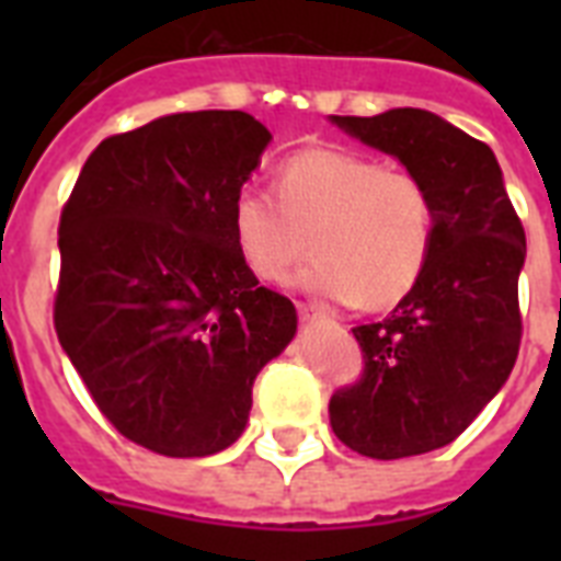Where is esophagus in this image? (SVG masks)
Listing matches in <instances>:
<instances>
[{"mask_svg": "<svg viewBox=\"0 0 561 561\" xmlns=\"http://www.w3.org/2000/svg\"><path fill=\"white\" fill-rule=\"evenodd\" d=\"M297 311L302 320H308V323H314V320H325V314L320 311V308L308 306V302H297Z\"/></svg>", "mask_w": 561, "mask_h": 561, "instance_id": "34e87169", "label": "esophagus"}]
</instances>
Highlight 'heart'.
<instances>
[{
	"label": "heart",
	"mask_w": 561,
	"mask_h": 561,
	"mask_svg": "<svg viewBox=\"0 0 561 561\" xmlns=\"http://www.w3.org/2000/svg\"><path fill=\"white\" fill-rule=\"evenodd\" d=\"M232 241L247 271L282 282L306 253L299 285L329 302L396 306L416 288L436 238V201L416 171L367 153L311 148L282 162L276 194L238 188Z\"/></svg>",
	"instance_id": "1"
}]
</instances>
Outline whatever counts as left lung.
<instances>
[{"label":"left lung","instance_id":"obj_1","mask_svg":"<svg viewBox=\"0 0 561 561\" xmlns=\"http://www.w3.org/2000/svg\"><path fill=\"white\" fill-rule=\"evenodd\" d=\"M332 122L416 171L436 201L422 279L387 320L352 329L364 373L329 401L343 445L401 460L454 443L513 373L527 241L495 153L480 139L416 107Z\"/></svg>","mask_w":561,"mask_h":561}]
</instances>
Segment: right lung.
I'll list each match as a JSON object with an SVG mask.
<instances>
[{
    "instance_id": "right-lung-1",
    "label": "right lung",
    "mask_w": 561,
    "mask_h": 561,
    "mask_svg": "<svg viewBox=\"0 0 561 561\" xmlns=\"http://www.w3.org/2000/svg\"><path fill=\"white\" fill-rule=\"evenodd\" d=\"M271 130L241 110L153 118L83 162L57 229L55 332L110 425L165 457L244 434L253 381L297 334L259 285L229 206Z\"/></svg>"
}]
</instances>
